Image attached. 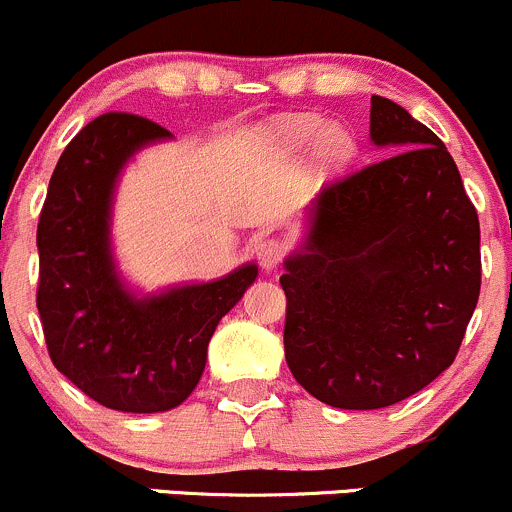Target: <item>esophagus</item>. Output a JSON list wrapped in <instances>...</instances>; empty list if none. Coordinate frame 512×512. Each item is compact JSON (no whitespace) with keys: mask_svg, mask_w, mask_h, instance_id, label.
<instances>
[{"mask_svg":"<svg viewBox=\"0 0 512 512\" xmlns=\"http://www.w3.org/2000/svg\"><path fill=\"white\" fill-rule=\"evenodd\" d=\"M287 252H289V247L282 238H267L257 245V260H260L262 270L270 272L284 260V257H287Z\"/></svg>","mask_w":512,"mask_h":512,"instance_id":"esophagus-1","label":"esophagus"}]
</instances>
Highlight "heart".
<instances>
[{
    "mask_svg": "<svg viewBox=\"0 0 512 512\" xmlns=\"http://www.w3.org/2000/svg\"><path fill=\"white\" fill-rule=\"evenodd\" d=\"M279 142L287 152H304L316 142V157L324 166L343 164L353 152V142L346 129H324L316 117H294L279 127Z\"/></svg>",
    "mask_w": 512,
    "mask_h": 512,
    "instance_id": "obj_1",
    "label": "heart"
}]
</instances>
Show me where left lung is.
<instances>
[{"instance_id": "8db88e82", "label": "left lung", "mask_w": 512, "mask_h": 512, "mask_svg": "<svg viewBox=\"0 0 512 512\" xmlns=\"http://www.w3.org/2000/svg\"><path fill=\"white\" fill-rule=\"evenodd\" d=\"M370 139L397 152L321 188L306 252L279 277L284 358L316 400L380 410L459 353L481 292V228L444 142L370 98Z\"/></svg>"}]
</instances>
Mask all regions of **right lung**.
Returning <instances> with one entry per match:
<instances>
[{
	"label": "right lung",
	"instance_id": "obj_1",
	"mask_svg": "<svg viewBox=\"0 0 512 512\" xmlns=\"http://www.w3.org/2000/svg\"><path fill=\"white\" fill-rule=\"evenodd\" d=\"M169 129L132 112H105L63 149L39 215V306L53 365L102 407L152 414L181 405L201 380L218 321L255 282L245 265L208 284L134 299L110 257L117 174Z\"/></svg>",
	"mask_w": 512,
	"mask_h": 512
}]
</instances>
